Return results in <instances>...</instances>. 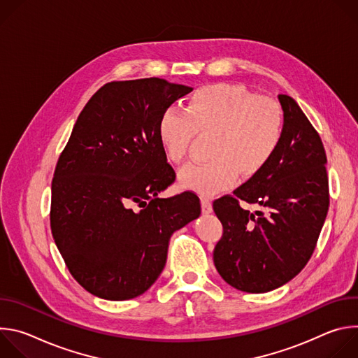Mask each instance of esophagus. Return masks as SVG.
I'll list each match as a JSON object with an SVG mask.
<instances>
[{
    "label": "esophagus",
    "instance_id": "1",
    "mask_svg": "<svg viewBox=\"0 0 358 358\" xmlns=\"http://www.w3.org/2000/svg\"><path fill=\"white\" fill-rule=\"evenodd\" d=\"M201 207H202V213H203V214H211V213H213L211 199L207 198V196L201 198Z\"/></svg>",
    "mask_w": 358,
    "mask_h": 358
}]
</instances>
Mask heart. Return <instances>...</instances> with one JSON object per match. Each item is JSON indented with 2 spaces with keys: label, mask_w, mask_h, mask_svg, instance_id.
Listing matches in <instances>:
<instances>
[{
  "label": "heart",
  "mask_w": 358,
  "mask_h": 358,
  "mask_svg": "<svg viewBox=\"0 0 358 358\" xmlns=\"http://www.w3.org/2000/svg\"><path fill=\"white\" fill-rule=\"evenodd\" d=\"M167 160L181 166L195 134L213 136L210 162L187 167L180 185L199 195H214L231 187L238 174L258 176L273 159L283 134L282 110L276 101L243 86L217 83L195 90L182 112L166 110L157 126Z\"/></svg>",
  "instance_id": "obj_1"
}]
</instances>
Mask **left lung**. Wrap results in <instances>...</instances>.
Returning a JSON list of instances; mask_svg holds the SVG:
<instances>
[{"instance_id": "left-lung-1", "label": "left lung", "mask_w": 358, "mask_h": 358, "mask_svg": "<svg viewBox=\"0 0 358 358\" xmlns=\"http://www.w3.org/2000/svg\"><path fill=\"white\" fill-rule=\"evenodd\" d=\"M282 141L271 163L214 201L224 232L214 249L221 278L246 293H266L292 280L309 262L329 211L326 151L320 136L287 94ZM243 200L262 207L250 213Z\"/></svg>"}]
</instances>
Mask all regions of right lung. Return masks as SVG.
<instances>
[{"label":"right lung","mask_w":358,"mask_h":358,"mask_svg":"<svg viewBox=\"0 0 358 358\" xmlns=\"http://www.w3.org/2000/svg\"><path fill=\"white\" fill-rule=\"evenodd\" d=\"M191 90L160 78L105 85L58 160L52 236L76 282L100 299L143 294L166 266L171 235L201 214L194 192L159 196L176 180L159 120Z\"/></svg>","instance_id":"right-lung-1"}]
</instances>
